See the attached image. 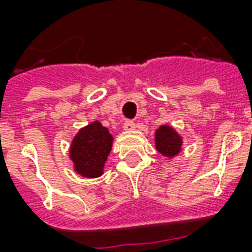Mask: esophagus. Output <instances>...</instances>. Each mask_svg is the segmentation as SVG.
Wrapping results in <instances>:
<instances>
[{
	"label": "esophagus",
	"instance_id": "esophagus-1",
	"mask_svg": "<svg viewBox=\"0 0 252 252\" xmlns=\"http://www.w3.org/2000/svg\"><path fill=\"white\" fill-rule=\"evenodd\" d=\"M134 128H136V124L132 120H126L124 122V129L126 130H133Z\"/></svg>",
	"mask_w": 252,
	"mask_h": 252
}]
</instances>
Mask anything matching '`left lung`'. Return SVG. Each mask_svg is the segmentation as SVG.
<instances>
[{
  "instance_id": "1",
  "label": "left lung",
  "mask_w": 252,
  "mask_h": 252,
  "mask_svg": "<svg viewBox=\"0 0 252 252\" xmlns=\"http://www.w3.org/2000/svg\"><path fill=\"white\" fill-rule=\"evenodd\" d=\"M182 137L170 126H162L156 130V149L165 157H175L182 150Z\"/></svg>"
}]
</instances>
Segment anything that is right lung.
I'll list each match as a JSON object with an SVG mask.
<instances>
[{
	"label": "right lung",
	"instance_id": "obj_1",
	"mask_svg": "<svg viewBox=\"0 0 252 252\" xmlns=\"http://www.w3.org/2000/svg\"><path fill=\"white\" fill-rule=\"evenodd\" d=\"M114 137L106 126L93 122L80 129L70 146V159L74 170L85 178H98L112 148Z\"/></svg>",
	"mask_w": 252,
	"mask_h": 252
}]
</instances>
